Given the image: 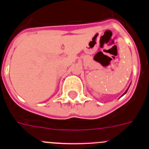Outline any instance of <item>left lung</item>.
Returning <instances> with one entry per match:
<instances>
[{
	"mask_svg": "<svg viewBox=\"0 0 149 149\" xmlns=\"http://www.w3.org/2000/svg\"><path fill=\"white\" fill-rule=\"evenodd\" d=\"M130 85H131V84H130ZM129 87H130V86H128V88H127V90H126V91H125V93H124V94H123V95H122V96H123V95H125V93H127V90H128V89H129Z\"/></svg>",
	"mask_w": 149,
	"mask_h": 149,
	"instance_id": "obj_1",
	"label": "left lung"
}]
</instances>
